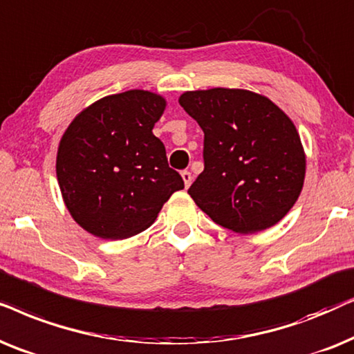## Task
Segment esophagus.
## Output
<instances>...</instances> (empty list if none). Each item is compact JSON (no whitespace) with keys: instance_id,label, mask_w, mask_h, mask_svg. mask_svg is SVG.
I'll return each instance as SVG.
<instances>
[{"instance_id":"1","label":"esophagus","mask_w":354,"mask_h":354,"mask_svg":"<svg viewBox=\"0 0 354 354\" xmlns=\"http://www.w3.org/2000/svg\"><path fill=\"white\" fill-rule=\"evenodd\" d=\"M181 176H183V181H185V186L189 187L191 183H192L191 171H187V169H185V171H181Z\"/></svg>"}]
</instances>
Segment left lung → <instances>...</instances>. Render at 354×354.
Here are the masks:
<instances>
[{
	"instance_id": "obj_1",
	"label": "left lung",
	"mask_w": 354,
	"mask_h": 354,
	"mask_svg": "<svg viewBox=\"0 0 354 354\" xmlns=\"http://www.w3.org/2000/svg\"><path fill=\"white\" fill-rule=\"evenodd\" d=\"M180 105L204 131V171L187 191L199 209L243 234L279 223L298 201L306 173L293 121L243 88L185 92Z\"/></svg>"
}]
</instances>
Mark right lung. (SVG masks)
Here are the masks:
<instances>
[{
    "label": "right lung",
    "instance_id": "1",
    "mask_svg": "<svg viewBox=\"0 0 354 354\" xmlns=\"http://www.w3.org/2000/svg\"><path fill=\"white\" fill-rule=\"evenodd\" d=\"M165 106L157 93L128 91L92 103L66 129L56 176L69 214L86 232L103 239L134 236L185 187L152 133Z\"/></svg>",
    "mask_w": 354,
    "mask_h": 354
}]
</instances>
